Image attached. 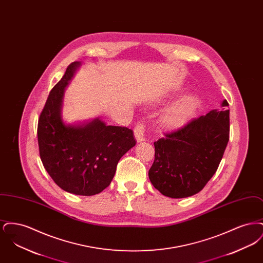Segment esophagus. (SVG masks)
Masks as SVG:
<instances>
[{"label": "esophagus", "instance_id": "esophagus-1", "mask_svg": "<svg viewBox=\"0 0 263 263\" xmlns=\"http://www.w3.org/2000/svg\"><path fill=\"white\" fill-rule=\"evenodd\" d=\"M134 135L137 142L145 141V125L142 122H138L134 127Z\"/></svg>", "mask_w": 263, "mask_h": 263}]
</instances>
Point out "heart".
<instances>
[{"label": "heart", "mask_w": 263, "mask_h": 263, "mask_svg": "<svg viewBox=\"0 0 263 263\" xmlns=\"http://www.w3.org/2000/svg\"><path fill=\"white\" fill-rule=\"evenodd\" d=\"M199 99L194 95H187L171 104L161 116V123L167 130H176L195 116L199 106Z\"/></svg>", "instance_id": "b5f03b06"}]
</instances>
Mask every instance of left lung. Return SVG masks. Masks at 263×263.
I'll use <instances>...</instances> for the list:
<instances>
[{
	"mask_svg": "<svg viewBox=\"0 0 263 263\" xmlns=\"http://www.w3.org/2000/svg\"><path fill=\"white\" fill-rule=\"evenodd\" d=\"M222 106V110H211L154 143L155 161L149 178L164 196H192L216 173L230 138L227 100Z\"/></svg>",
	"mask_w": 263,
	"mask_h": 263,
	"instance_id": "left-lung-1",
	"label": "left lung"
}]
</instances>
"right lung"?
<instances>
[{"label":"right lung","mask_w":263,"mask_h":263,"mask_svg":"<svg viewBox=\"0 0 263 263\" xmlns=\"http://www.w3.org/2000/svg\"><path fill=\"white\" fill-rule=\"evenodd\" d=\"M80 66L71 63L51 89L38 119V146L41 162L59 187L91 196L110 184L119 160L136 141L131 129L106 125L100 118L83 124L64 123V91Z\"/></svg>","instance_id":"add662e5"}]
</instances>
